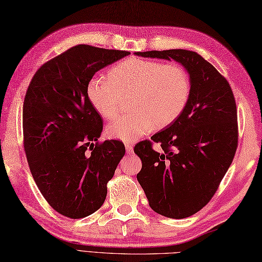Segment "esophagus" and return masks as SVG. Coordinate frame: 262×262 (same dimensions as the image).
Returning a JSON list of instances; mask_svg holds the SVG:
<instances>
[{"mask_svg": "<svg viewBox=\"0 0 262 262\" xmlns=\"http://www.w3.org/2000/svg\"><path fill=\"white\" fill-rule=\"evenodd\" d=\"M125 148H126V153L127 154H132L133 152H134V147H133L132 144L129 143H126L125 144Z\"/></svg>", "mask_w": 262, "mask_h": 262, "instance_id": "34e87169", "label": "esophagus"}]
</instances>
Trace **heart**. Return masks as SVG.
Segmentation results:
<instances>
[{"mask_svg":"<svg viewBox=\"0 0 262 262\" xmlns=\"http://www.w3.org/2000/svg\"><path fill=\"white\" fill-rule=\"evenodd\" d=\"M190 90V76L180 64L127 58L114 65L107 77H91L85 91L92 108L105 119L118 113L121 97L132 94V113L105 129L110 138L132 142L176 121L186 108Z\"/></svg>","mask_w":262,"mask_h":262,"instance_id":"1","label":"heart"}]
</instances>
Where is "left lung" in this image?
<instances>
[{"instance_id": "1", "label": "left lung", "mask_w": 262, "mask_h": 262, "mask_svg": "<svg viewBox=\"0 0 262 262\" xmlns=\"http://www.w3.org/2000/svg\"><path fill=\"white\" fill-rule=\"evenodd\" d=\"M137 56L174 59L190 76L191 90L182 114L165 129L140 142L137 180L149 207L169 219H186L209 203L237 147L236 103L230 83L196 52H137ZM160 142L163 152L152 149Z\"/></svg>"}]
</instances>
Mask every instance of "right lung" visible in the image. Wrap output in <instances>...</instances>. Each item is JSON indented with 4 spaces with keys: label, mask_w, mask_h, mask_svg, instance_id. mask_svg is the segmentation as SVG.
I'll list each match as a JSON object with an SVG mask.
<instances>
[{
    "label": "right lung",
    "mask_w": 262,
    "mask_h": 262,
    "mask_svg": "<svg viewBox=\"0 0 262 262\" xmlns=\"http://www.w3.org/2000/svg\"><path fill=\"white\" fill-rule=\"evenodd\" d=\"M129 54L74 46L41 65L28 86L22 111L28 164L43 198L63 216L83 219L101 207L125 155L120 141H98L102 119L85 90L99 70Z\"/></svg>",
    "instance_id": "1"
}]
</instances>
